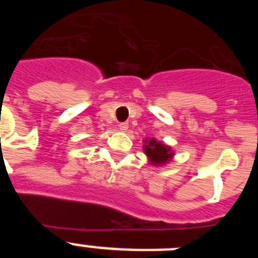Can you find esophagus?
Here are the masks:
<instances>
[{"label":"esophagus","mask_w":258,"mask_h":258,"mask_svg":"<svg viewBox=\"0 0 258 258\" xmlns=\"http://www.w3.org/2000/svg\"><path fill=\"white\" fill-rule=\"evenodd\" d=\"M127 127H129V122H126V121L120 122V124H118V129H120V131H122V132L127 131Z\"/></svg>","instance_id":"esophagus-1"}]
</instances>
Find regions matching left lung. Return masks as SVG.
<instances>
[{
  "label": "left lung",
  "mask_w": 258,
  "mask_h": 258,
  "mask_svg": "<svg viewBox=\"0 0 258 258\" xmlns=\"http://www.w3.org/2000/svg\"><path fill=\"white\" fill-rule=\"evenodd\" d=\"M145 151L154 164H164L172 157L169 147H166L160 142H156L155 140H151L149 145L145 146Z\"/></svg>",
  "instance_id": "obj_1"
}]
</instances>
